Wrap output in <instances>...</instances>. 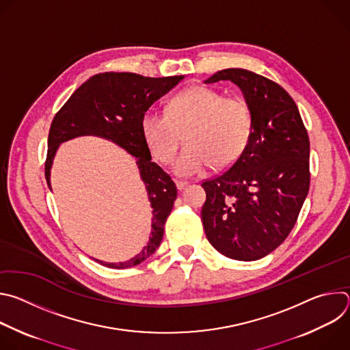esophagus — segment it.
<instances>
[{
  "mask_svg": "<svg viewBox=\"0 0 350 350\" xmlns=\"http://www.w3.org/2000/svg\"><path fill=\"white\" fill-rule=\"evenodd\" d=\"M174 183H176L177 189H180V191H181V189H184V188L188 185V183H187V181H178V180H176Z\"/></svg>",
  "mask_w": 350,
  "mask_h": 350,
  "instance_id": "34e87169",
  "label": "esophagus"
}]
</instances>
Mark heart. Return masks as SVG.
Returning <instances> with one entry per match:
<instances>
[{
    "instance_id": "b5f03b06",
    "label": "heart",
    "mask_w": 350,
    "mask_h": 350,
    "mask_svg": "<svg viewBox=\"0 0 350 350\" xmlns=\"http://www.w3.org/2000/svg\"><path fill=\"white\" fill-rule=\"evenodd\" d=\"M139 130L149 152L161 163L173 159L184 131L185 145L173 169L178 176L191 177L201 174L212 161L226 166L239 158L252 133V112L239 96L193 85L170 99L166 113L145 111Z\"/></svg>"
}]
</instances>
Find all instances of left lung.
Instances as JSON below:
<instances>
[{"label":"left lung","instance_id":"8db88e82","mask_svg":"<svg viewBox=\"0 0 350 350\" xmlns=\"http://www.w3.org/2000/svg\"><path fill=\"white\" fill-rule=\"evenodd\" d=\"M237 84L252 112V133L239 158L202 183L201 217L221 255L251 262L273 252L293 228L309 192L310 142L291 95L245 69H224L205 83Z\"/></svg>","mask_w":350,"mask_h":350}]
</instances>
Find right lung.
Wrapping results in <instances>:
<instances>
[{
    "label": "right lung",
    "instance_id": "obj_1",
    "mask_svg": "<svg viewBox=\"0 0 350 350\" xmlns=\"http://www.w3.org/2000/svg\"><path fill=\"white\" fill-rule=\"evenodd\" d=\"M184 76L144 77L135 73L107 72L90 77L55 115L48 135L45 178L51 189V167L62 142L83 135L109 139L137 158L139 177L152 208V230L142 251L127 262L98 263L112 269H127L142 263L159 247L167 216L177 198V188L167 173L151 161L139 120L155 101L174 88Z\"/></svg>",
    "mask_w": 350,
    "mask_h": 350
}]
</instances>
